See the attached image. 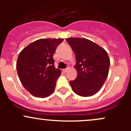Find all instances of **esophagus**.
<instances>
[{
	"label": "esophagus",
	"mask_w": 131,
	"mask_h": 131,
	"mask_svg": "<svg viewBox=\"0 0 131 131\" xmlns=\"http://www.w3.org/2000/svg\"><path fill=\"white\" fill-rule=\"evenodd\" d=\"M68 70H69V68H67V69L63 70V72H64V73H67V72H68Z\"/></svg>",
	"instance_id": "34e87169"
}]
</instances>
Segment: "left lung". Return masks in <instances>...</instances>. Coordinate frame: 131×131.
Here are the masks:
<instances>
[{
	"instance_id": "1",
	"label": "left lung",
	"mask_w": 131,
	"mask_h": 131,
	"mask_svg": "<svg viewBox=\"0 0 131 131\" xmlns=\"http://www.w3.org/2000/svg\"><path fill=\"white\" fill-rule=\"evenodd\" d=\"M76 56V79L70 82L73 92L82 97L97 93L109 72L110 61L103 47L89 39L70 37L66 39Z\"/></svg>"
}]
</instances>
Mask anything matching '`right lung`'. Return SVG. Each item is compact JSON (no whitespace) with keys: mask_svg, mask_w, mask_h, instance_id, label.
I'll list each match as a JSON object with an SVG mask.
<instances>
[{"mask_svg":"<svg viewBox=\"0 0 131 131\" xmlns=\"http://www.w3.org/2000/svg\"><path fill=\"white\" fill-rule=\"evenodd\" d=\"M63 39H41L20 52L16 63L18 77L31 95L44 98L53 93L61 70L54 67L53 56Z\"/></svg>","mask_w":131,"mask_h":131,"instance_id":"1","label":"right lung"}]
</instances>
